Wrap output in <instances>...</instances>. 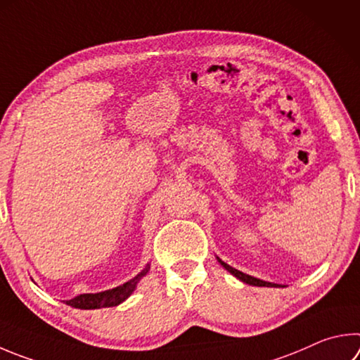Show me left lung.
I'll return each mask as SVG.
<instances>
[{
	"label": "left lung",
	"instance_id": "left-lung-1",
	"mask_svg": "<svg viewBox=\"0 0 360 360\" xmlns=\"http://www.w3.org/2000/svg\"><path fill=\"white\" fill-rule=\"evenodd\" d=\"M217 259H219V263H220L221 266H224L228 272L233 274L234 277L239 278L240 282H244V283H247V285H252V286H278V285H276V283L264 282V280H259V278H257V277H252V276H248V274L240 272V271H238V269H234V267H231L230 264L224 263V261H221L220 258H217Z\"/></svg>",
	"mask_w": 360,
	"mask_h": 360
}]
</instances>
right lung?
Masks as SVG:
<instances>
[{
    "label": "right lung",
    "mask_w": 360,
    "mask_h": 360,
    "mask_svg": "<svg viewBox=\"0 0 360 360\" xmlns=\"http://www.w3.org/2000/svg\"><path fill=\"white\" fill-rule=\"evenodd\" d=\"M148 269H149V264L146 266V269H143L139 274V276L134 277L132 280H129L127 283L117 286V288L102 291V292H94V294L93 292L80 294V296L66 300V304L74 307V309H82V310H93V309H103V307L120 305L135 291L136 283L140 282V278L143 276H146Z\"/></svg>",
    "instance_id": "obj_1"
}]
</instances>
